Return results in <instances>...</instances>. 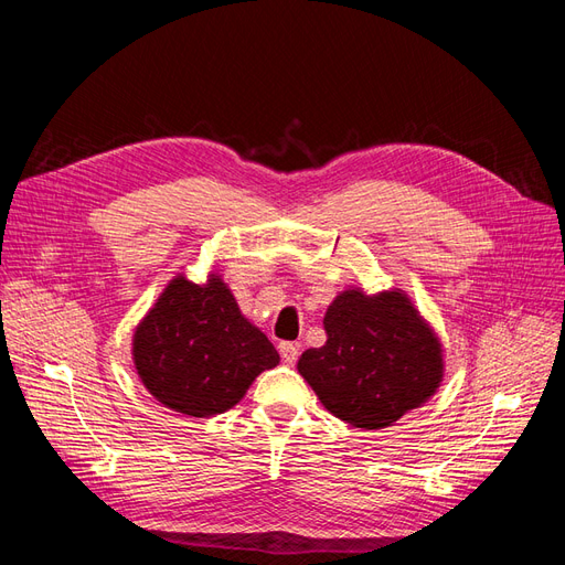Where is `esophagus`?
I'll return each instance as SVG.
<instances>
[{
	"label": "esophagus",
	"instance_id": "34e87169",
	"mask_svg": "<svg viewBox=\"0 0 565 565\" xmlns=\"http://www.w3.org/2000/svg\"><path fill=\"white\" fill-rule=\"evenodd\" d=\"M278 351H280V358H282L285 365H295L301 349H299V344H295V341H282V344L278 347Z\"/></svg>",
	"mask_w": 565,
	"mask_h": 565
}]
</instances>
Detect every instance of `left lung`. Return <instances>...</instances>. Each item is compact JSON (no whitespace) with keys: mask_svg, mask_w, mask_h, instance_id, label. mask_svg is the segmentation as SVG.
I'll list each match as a JSON object with an SVG mask.
<instances>
[{"mask_svg":"<svg viewBox=\"0 0 565 565\" xmlns=\"http://www.w3.org/2000/svg\"><path fill=\"white\" fill-rule=\"evenodd\" d=\"M328 341L297 370L320 403L358 429H384L429 401L443 382V349L401 289H347L322 318Z\"/></svg>","mask_w":565,"mask_h":565,"instance_id":"1","label":"left lung"}]
</instances>
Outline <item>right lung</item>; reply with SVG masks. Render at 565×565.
Listing matches in <instances>:
<instances>
[{
  "mask_svg": "<svg viewBox=\"0 0 565 565\" xmlns=\"http://www.w3.org/2000/svg\"><path fill=\"white\" fill-rule=\"evenodd\" d=\"M134 365L164 407L188 417L226 413L280 355L241 313L218 276L174 278L134 332Z\"/></svg>",
  "mask_w": 565,
  "mask_h": 565,
  "instance_id": "obj_1",
  "label": "right lung"
}]
</instances>
